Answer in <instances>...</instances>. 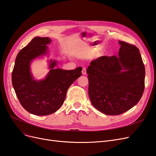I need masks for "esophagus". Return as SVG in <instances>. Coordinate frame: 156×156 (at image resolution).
<instances>
[{"mask_svg":"<svg viewBox=\"0 0 156 156\" xmlns=\"http://www.w3.org/2000/svg\"><path fill=\"white\" fill-rule=\"evenodd\" d=\"M82 73L83 75H86L87 74V69L85 68H83V70H82Z\"/></svg>","mask_w":156,"mask_h":156,"instance_id":"1","label":"esophagus"}]
</instances>
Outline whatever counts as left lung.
<instances>
[{"label":"left lung","mask_w":156,"mask_h":156,"mask_svg":"<svg viewBox=\"0 0 156 156\" xmlns=\"http://www.w3.org/2000/svg\"><path fill=\"white\" fill-rule=\"evenodd\" d=\"M119 44V56H101L87 69L90 100L107 115L129 110L139 101L144 90L145 68L139 49L125 41Z\"/></svg>","instance_id":"left-lung-1"}]
</instances>
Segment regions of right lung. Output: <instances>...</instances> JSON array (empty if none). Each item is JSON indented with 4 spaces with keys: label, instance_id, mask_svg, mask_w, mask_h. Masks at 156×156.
I'll use <instances>...</instances> for the list:
<instances>
[{
    "label": "right lung",
    "instance_id": "1",
    "mask_svg": "<svg viewBox=\"0 0 156 156\" xmlns=\"http://www.w3.org/2000/svg\"><path fill=\"white\" fill-rule=\"evenodd\" d=\"M51 40L35 37L17 54L12 71V84L21 105L26 111L37 116L54 113L62 105L72 84L81 75L82 68L73 70L55 69L56 61H51V69L42 81L33 79L30 72L31 61L47 53Z\"/></svg>",
    "mask_w": 156,
    "mask_h": 156
}]
</instances>
